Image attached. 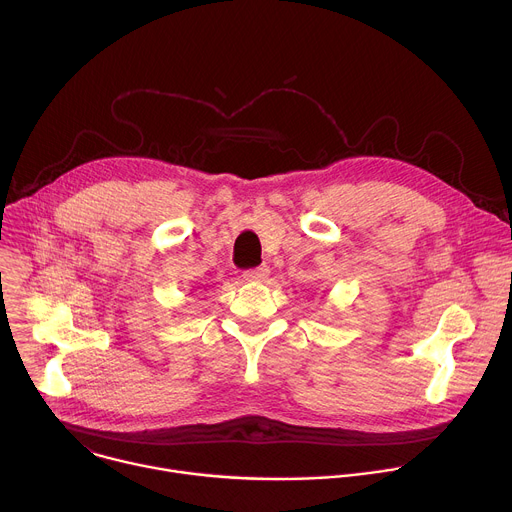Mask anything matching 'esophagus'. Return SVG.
Wrapping results in <instances>:
<instances>
[{
  "mask_svg": "<svg viewBox=\"0 0 512 512\" xmlns=\"http://www.w3.org/2000/svg\"><path fill=\"white\" fill-rule=\"evenodd\" d=\"M267 275H269V267L267 265H261V267H255V269H247L243 273V277L247 281H263Z\"/></svg>",
  "mask_w": 512,
  "mask_h": 512,
  "instance_id": "34e87169",
  "label": "esophagus"
}]
</instances>
